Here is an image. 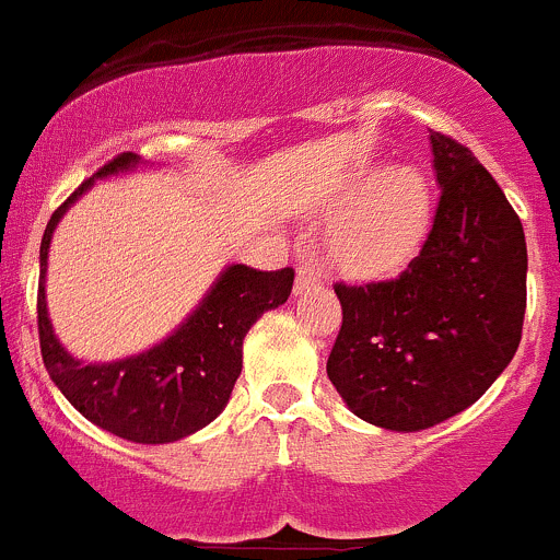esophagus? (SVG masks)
<instances>
[{"mask_svg":"<svg viewBox=\"0 0 560 560\" xmlns=\"http://www.w3.org/2000/svg\"><path fill=\"white\" fill-rule=\"evenodd\" d=\"M317 279H320V273H317V270L312 268V265H298V279H295V290H298V292L310 290V287L315 284Z\"/></svg>","mask_w":560,"mask_h":560,"instance_id":"1","label":"esophagus"}]
</instances>
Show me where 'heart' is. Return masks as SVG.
I'll list each match as a JSON object with an SVG mask.
<instances>
[{
  "mask_svg": "<svg viewBox=\"0 0 560 560\" xmlns=\"http://www.w3.org/2000/svg\"><path fill=\"white\" fill-rule=\"evenodd\" d=\"M431 203V185L415 165L373 162L353 171L323 203V218L337 221L328 234L331 262L357 279L398 270L425 240Z\"/></svg>",
  "mask_w": 560,
  "mask_h": 560,
  "instance_id": "heart-1",
  "label": "heart"
}]
</instances>
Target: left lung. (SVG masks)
Wrapping results in <instances>:
<instances>
[{
  "instance_id": "obj_1",
  "label": "left lung",
  "mask_w": 560,
  "mask_h": 560,
  "mask_svg": "<svg viewBox=\"0 0 560 560\" xmlns=\"http://www.w3.org/2000/svg\"><path fill=\"white\" fill-rule=\"evenodd\" d=\"M433 226L389 281L337 284L342 328L326 373L357 417L425 431L469 409L509 368L525 320L522 223L472 151L431 132Z\"/></svg>"
}]
</instances>
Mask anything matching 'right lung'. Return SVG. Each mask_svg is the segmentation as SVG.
Masks as SVG:
<instances>
[{"mask_svg": "<svg viewBox=\"0 0 560 560\" xmlns=\"http://www.w3.org/2000/svg\"><path fill=\"white\" fill-rule=\"evenodd\" d=\"M132 151L115 156L57 209L40 240L38 334L40 353L62 398L85 420L138 445H168L201 431L226 409L243 370V339L268 310L290 298L295 270H254L226 265L196 310L165 339L115 362H82L57 339L46 306L49 243L71 203L98 179L140 168Z\"/></svg>", "mask_w": 560, "mask_h": 560, "instance_id": "right-lung-1", "label": "right lung"}]
</instances>
